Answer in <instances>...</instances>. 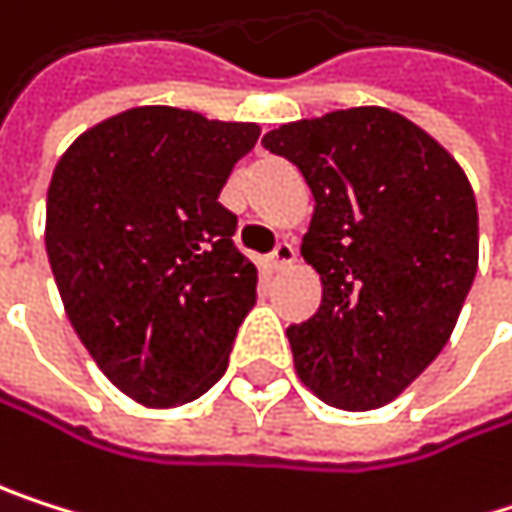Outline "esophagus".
Listing matches in <instances>:
<instances>
[{"label": "esophagus", "instance_id": "esophagus-1", "mask_svg": "<svg viewBox=\"0 0 512 512\" xmlns=\"http://www.w3.org/2000/svg\"><path fill=\"white\" fill-rule=\"evenodd\" d=\"M294 261H297V251H294V245H288V242H279V245H276V251L267 258L270 270H276V273H282V270L294 267Z\"/></svg>", "mask_w": 512, "mask_h": 512}]
</instances>
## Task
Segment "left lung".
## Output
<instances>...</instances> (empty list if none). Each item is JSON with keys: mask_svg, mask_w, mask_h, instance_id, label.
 <instances>
[{"mask_svg": "<svg viewBox=\"0 0 512 512\" xmlns=\"http://www.w3.org/2000/svg\"><path fill=\"white\" fill-rule=\"evenodd\" d=\"M264 146L315 197L300 251L324 297L288 327L297 375L333 408H381L459 321L480 254L474 188L432 134L387 107L288 122Z\"/></svg>", "mask_w": 512, "mask_h": 512, "instance_id": "left-lung-1", "label": "left lung"}]
</instances>
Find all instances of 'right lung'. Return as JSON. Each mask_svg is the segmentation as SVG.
Returning <instances> with one entry per match:
<instances>
[{
    "label": "right lung",
    "instance_id": "1",
    "mask_svg": "<svg viewBox=\"0 0 512 512\" xmlns=\"http://www.w3.org/2000/svg\"><path fill=\"white\" fill-rule=\"evenodd\" d=\"M254 122L131 107L83 131L47 188V258L98 369L146 408L203 396L227 369L258 270L218 203Z\"/></svg>",
    "mask_w": 512,
    "mask_h": 512
}]
</instances>
